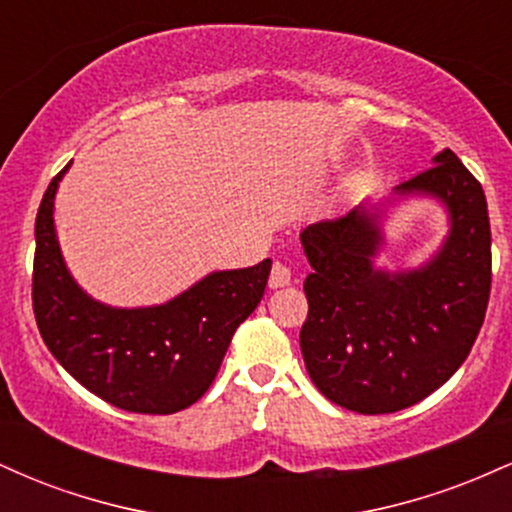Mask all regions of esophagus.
Wrapping results in <instances>:
<instances>
[{"instance_id": "34e87169", "label": "esophagus", "mask_w": 512, "mask_h": 512, "mask_svg": "<svg viewBox=\"0 0 512 512\" xmlns=\"http://www.w3.org/2000/svg\"><path fill=\"white\" fill-rule=\"evenodd\" d=\"M291 284V269L284 262H274L272 274H269V289H284Z\"/></svg>"}]
</instances>
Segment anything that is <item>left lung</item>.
<instances>
[{
	"instance_id": "8db88e82",
	"label": "left lung",
	"mask_w": 512,
	"mask_h": 512,
	"mask_svg": "<svg viewBox=\"0 0 512 512\" xmlns=\"http://www.w3.org/2000/svg\"><path fill=\"white\" fill-rule=\"evenodd\" d=\"M392 197L443 204L448 236L414 269L375 267L385 204H358L301 233L305 368L317 390L358 414H392L448 383L472 351L491 293V226L479 180L450 149ZM390 204V199H387Z\"/></svg>"
}]
</instances>
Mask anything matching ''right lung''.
<instances>
[{
  "label": "right lung",
  "mask_w": 512,
  "mask_h": 512,
  "mask_svg": "<svg viewBox=\"0 0 512 512\" xmlns=\"http://www.w3.org/2000/svg\"><path fill=\"white\" fill-rule=\"evenodd\" d=\"M52 178L35 216L33 313L60 366L88 392L134 414H175L214 383L233 332L262 301L272 260L211 272L161 305L113 308L76 284L55 231Z\"/></svg>",
  "instance_id": "1"
}]
</instances>
